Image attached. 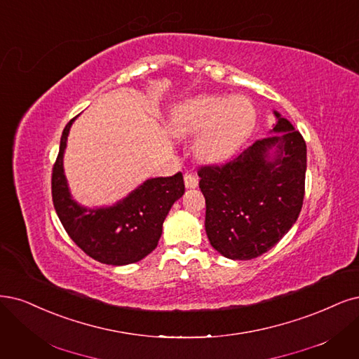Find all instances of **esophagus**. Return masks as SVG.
<instances>
[{
	"mask_svg": "<svg viewBox=\"0 0 359 359\" xmlns=\"http://www.w3.org/2000/svg\"><path fill=\"white\" fill-rule=\"evenodd\" d=\"M184 182H185V187L187 189H196L197 185H199V178L193 174H185L184 175Z\"/></svg>",
	"mask_w": 359,
	"mask_h": 359,
	"instance_id": "34e87169",
	"label": "esophagus"
}]
</instances>
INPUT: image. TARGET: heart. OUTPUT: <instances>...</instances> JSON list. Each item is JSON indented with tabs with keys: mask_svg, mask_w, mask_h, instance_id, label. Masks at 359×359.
<instances>
[{
	"mask_svg": "<svg viewBox=\"0 0 359 359\" xmlns=\"http://www.w3.org/2000/svg\"><path fill=\"white\" fill-rule=\"evenodd\" d=\"M255 123V108L238 96L206 95L190 100L175 111L174 129L180 135L201 133L197 153L206 160L230 157L248 138Z\"/></svg>",
	"mask_w": 359,
	"mask_h": 359,
	"instance_id": "heart-1",
	"label": "heart"
}]
</instances>
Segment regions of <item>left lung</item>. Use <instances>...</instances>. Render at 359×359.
<instances>
[{"mask_svg":"<svg viewBox=\"0 0 359 359\" xmlns=\"http://www.w3.org/2000/svg\"><path fill=\"white\" fill-rule=\"evenodd\" d=\"M275 116L278 135L257 140L226 163L197 170L206 202L208 239L231 259H252L267 252L302 211L306 142L287 118L276 111ZM273 146L276 157L270 159Z\"/></svg>","mask_w":359,"mask_h":359,"instance_id":"obj_1","label":"left lung"}]
</instances>
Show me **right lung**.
<instances>
[{
  "instance_id": "1",
  "label": "right lung",
  "mask_w": 359,
  "mask_h": 359,
  "mask_svg": "<svg viewBox=\"0 0 359 359\" xmlns=\"http://www.w3.org/2000/svg\"><path fill=\"white\" fill-rule=\"evenodd\" d=\"M72 121L74 118L62 132L59 154L52 170L56 214L68 236L96 262L111 266L137 263L156 250L168 212L184 194L182 174L147 180L114 206L83 208L71 199L62 166Z\"/></svg>"
}]
</instances>
